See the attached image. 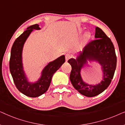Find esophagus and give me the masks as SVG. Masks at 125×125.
Masks as SVG:
<instances>
[{
  "mask_svg": "<svg viewBox=\"0 0 125 125\" xmlns=\"http://www.w3.org/2000/svg\"><path fill=\"white\" fill-rule=\"evenodd\" d=\"M71 57V56L69 54H65V59H66V61H68V60H69V59Z\"/></svg>",
  "mask_w": 125,
  "mask_h": 125,
  "instance_id": "1",
  "label": "esophagus"
}]
</instances>
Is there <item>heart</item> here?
I'll return each instance as SVG.
<instances>
[{"instance_id": "heart-1", "label": "heart", "mask_w": 125, "mask_h": 125, "mask_svg": "<svg viewBox=\"0 0 125 125\" xmlns=\"http://www.w3.org/2000/svg\"><path fill=\"white\" fill-rule=\"evenodd\" d=\"M82 32H83V29L80 28L79 30H78V32H79V33L81 34L82 33ZM90 37H91V33H90V32H89L87 31L83 34V40L85 41H88L89 40Z\"/></svg>"}]
</instances>
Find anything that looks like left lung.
<instances>
[{"mask_svg":"<svg viewBox=\"0 0 125 125\" xmlns=\"http://www.w3.org/2000/svg\"><path fill=\"white\" fill-rule=\"evenodd\" d=\"M95 40L92 41L80 51L76 58H71L68 62L72 66L70 80L73 87L88 97L96 96L109 86L113 78L117 65V57L112 41L101 29L96 27ZM95 62L100 65L102 80L96 84L85 82L82 77V70L89 62Z\"/></svg>","mask_w":125,"mask_h":125,"instance_id":"obj_1","label":"left lung"}]
</instances>
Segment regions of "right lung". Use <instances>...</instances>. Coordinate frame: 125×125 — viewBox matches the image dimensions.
I'll use <instances>...</instances> for the list:
<instances>
[{
  "instance_id": "obj_1",
  "label": "right lung",
  "mask_w": 125,
  "mask_h": 125,
  "mask_svg": "<svg viewBox=\"0 0 125 125\" xmlns=\"http://www.w3.org/2000/svg\"><path fill=\"white\" fill-rule=\"evenodd\" d=\"M34 30H40L39 25L28 27L13 42L10 60V70L13 81L19 91L27 96L37 97L45 93L51 84L53 75L65 61L64 55L48 63L40 72V76L36 81H30L24 69L23 51L24 45Z\"/></svg>"
}]
</instances>
